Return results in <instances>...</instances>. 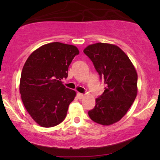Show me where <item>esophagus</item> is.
Returning a JSON list of instances; mask_svg holds the SVG:
<instances>
[{"label":"esophagus","instance_id":"1","mask_svg":"<svg viewBox=\"0 0 160 160\" xmlns=\"http://www.w3.org/2000/svg\"><path fill=\"white\" fill-rule=\"evenodd\" d=\"M77 96H78V99H82V98H83L84 95L82 94V93L78 92V93H77Z\"/></svg>","mask_w":160,"mask_h":160}]
</instances>
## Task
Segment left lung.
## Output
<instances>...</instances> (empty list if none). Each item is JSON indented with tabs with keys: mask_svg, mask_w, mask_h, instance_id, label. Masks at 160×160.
<instances>
[{
	"mask_svg": "<svg viewBox=\"0 0 160 160\" xmlns=\"http://www.w3.org/2000/svg\"><path fill=\"white\" fill-rule=\"evenodd\" d=\"M83 52L92 62L104 91L95 99V106L88 111L92 120L108 126L126 114L137 95L138 75L126 53L117 46L97 43Z\"/></svg>",
	"mask_w": 160,
	"mask_h": 160,
	"instance_id": "obj_1",
	"label": "left lung"
}]
</instances>
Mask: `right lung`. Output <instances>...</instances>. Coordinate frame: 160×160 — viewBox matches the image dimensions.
I'll return each mask as SVG.
<instances>
[{
    "label": "right lung",
    "instance_id": "right-lung-1",
    "mask_svg": "<svg viewBox=\"0 0 160 160\" xmlns=\"http://www.w3.org/2000/svg\"><path fill=\"white\" fill-rule=\"evenodd\" d=\"M79 50L75 46L53 42L33 52L23 66L19 91L27 111L37 123L52 127L65 120L75 91L66 88L70 64Z\"/></svg>",
    "mask_w": 160,
    "mask_h": 160
}]
</instances>
